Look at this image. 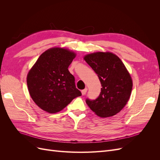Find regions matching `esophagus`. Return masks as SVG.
<instances>
[{
    "label": "esophagus",
    "instance_id": "esophagus-1",
    "mask_svg": "<svg viewBox=\"0 0 160 160\" xmlns=\"http://www.w3.org/2000/svg\"><path fill=\"white\" fill-rule=\"evenodd\" d=\"M87 91H88V89H87V88L84 89L83 90H82V91H81V93H82V95H85L86 94V93H87Z\"/></svg>",
    "mask_w": 160,
    "mask_h": 160
}]
</instances>
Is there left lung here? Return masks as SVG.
<instances>
[{
	"label": "left lung",
	"instance_id": "1",
	"mask_svg": "<svg viewBox=\"0 0 160 160\" xmlns=\"http://www.w3.org/2000/svg\"><path fill=\"white\" fill-rule=\"evenodd\" d=\"M85 61L98 75L102 88L98 98L86 99V103L101 118L118 113L127 104L133 82L126 67L112 52H97L84 57Z\"/></svg>",
	"mask_w": 160,
	"mask_h": 160
}]
</instances>
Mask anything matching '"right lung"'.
<instances>
[{
  "label": "right lung",
  "instance_id": "obj_1",
  "mask_svg": "<svg viewBox=\"0 0 160 160\" xmlns=\"http://www.w3.org/2000/svg\"><path fill=\"white\" fill-rule=\"evenodd\" d=\"M75 56L68 49L51 48L42 53L28 72L30 95L42 110L57 113L81 95L75 87L74 76L68 70Z\"/></svg>",
  "mask_w": 160,
  "mask_h": 160
}]
</instances>
